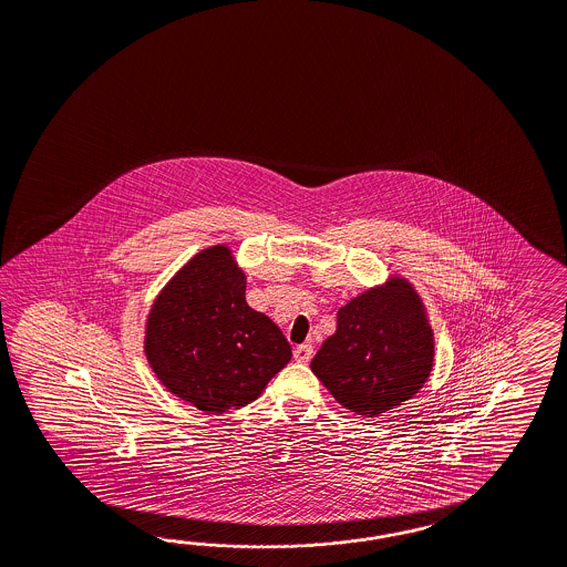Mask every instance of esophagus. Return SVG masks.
<instances>
[{
    "label": "esophagus",
    "mask_w": 567,
    "mask_h": 567,
    "mask_svg": "<svg viewBox=\"0 0 567 567\" xmlns=\"http://www.w3.org/2000/svg\"><path fill=\"white\" fill-rule=\"evenodd\" d=\"M292 357H295V361H299V363H307V361L313 357V347H311V344H299V347H295Z\"/></svg>",
    "instance_id": "obj_1"
}]
</instances>
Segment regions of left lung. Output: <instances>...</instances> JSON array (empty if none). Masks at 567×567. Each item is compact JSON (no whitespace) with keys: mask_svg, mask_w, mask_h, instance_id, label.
<instances>
[{"mask_svg":"<svg viewBox=\"0 0 567 567\" xmlns=\"http://www.w3.org/2000/svg\"><path fill=\"white\" fill-rule=\"evenodd\" d=\"M433 349L419 292L406 278L390 276L338 309L337 332L323 340L311 371L351 413L380 416L427 382Z\"/></svg>","mask_w":567,"mask_h":567,"instance_id":"left-lung-1","label":"left lung"}]
</instances>
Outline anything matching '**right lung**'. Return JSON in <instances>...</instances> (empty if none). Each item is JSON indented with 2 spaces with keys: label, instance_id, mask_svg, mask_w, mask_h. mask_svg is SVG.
Returning <instances> with one entry per match:
<instances>
[{
  "label": "right lung",
  "instance_id": "1",
  "mask_svg": "<svg viewBox=\"0 0 567 567\" xmlns=\"http://www.w3.org/2000/svg\"><path fill=\"white\" fill-rule=\"evenodd\" d=\"M144 352L171 394L208 414L254 402L292 357L280 328L247 306L227 245L202 249L156 295Z\"/></svg>",
  "mask_w": 567,
  "mask_h": 567
}]
</instances>
